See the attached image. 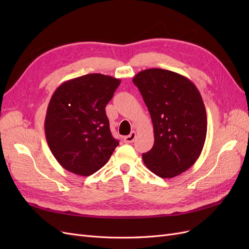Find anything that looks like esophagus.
<instances>
[{
    "mask_svg": "<svg viewBox=\"0 0 249 249\" xmlns=\"http://www.w3.org/2000/svg\"><path fill=\"white\" fill-rule=\"evenodd\" d=\"M135 139H136V132H134V131L131 132L130 135H127V136H125L124 138L125 143H132V142H134Z\"/></svg>",
    "mask_w": 249,
    "mask_h": 249,
    "instance_id": "34e87169",
    "label": "esophagus"
}]
</instances>
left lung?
<instances>
[{
	"label": "left lung",
	"instance_id": "obj_1",
	"mask_svg": "<svg viewBox=\"0 0 249 249\" xmlns=\"http://www.w3.org/2000/svg\"><path fill=\"white\" fill-rule=\"evenodd\" d=\"M139 89L154 125L155 142L142 155L158 177L175 178L196 162L207 136V113L201 95L182 74L162 69L138 72Z\"/></svg>",
	"mask_w": 249,
	"mask_h": 249
}]
</instances>
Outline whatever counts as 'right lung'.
I'll list each match as a JSON object with an SVG mask.
<instances>
[{
  "mask_svg": "<svg viewBox=\"0 0 249 249\" xmlns=\"http://www.w3.org/2000/svg\"><path fill=\"white\" fill-rule=\"evenodd\" d=\"M119 84V79L89 73L55 90L44 132L52 154L64 169L88 177L110 159L119 142L112 136L105 107Z\"/></svg>",
  "mask_w": 249,
  "mask_h": 249,
  "instance_id": "right-lung-1",
  "label": "right lung"
}]
</instances>
